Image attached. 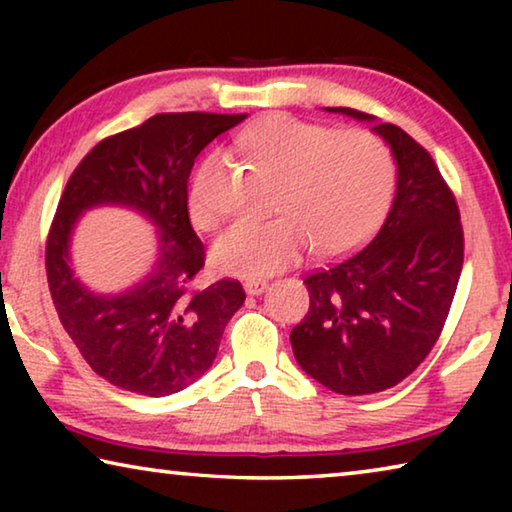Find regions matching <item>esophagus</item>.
<instances>
[{
    "instance_id": "obj_1",
    "label": "esophagus",
    "mask_w": 512,
    "mask_h": 512,
    "mask_svg": "<svg viewBox=\"0 0 512 512\" xmlns=\"http://www.w3.org/2000/svg\"><path fill=\"white\" fill-rule=\"evenodd\" d=\"M268 287L266 280H246L244 282V289L248 296H259V293H264Z\"/></svg>"
}]
</instances>
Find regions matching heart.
<instances>
[{"instance_id":"1","label":"heart","mask_w":512,"mask_h":512,"mask_svg":"<svg viewBox=\"0 0 512 512\" xmlns=\"http://www.w3.org/2000/svg\"><path fill=\"white\" fill-rule=\"evenodd\" d=\"M237 151L277 176L271 219H239L214 241L210 262L235 277H266L298 262L302 250L339 255L361 244L384 219L395 164L388 146L366 131H343L291 115H266L246 126ZM219 155H207L189 185V216L212 230L219 205L212 187Z\"/></svg>"}]
</instances>
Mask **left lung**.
I'll return each mask as SVG.
<instances>
[{"label":"left lung","mask_w":512,"mask_h":512,"mask_svg":"<svg viewBox=\"0 0 512 512\" xmlns=\"http://www.w3.org/2000/svg\"><path fill=\"white\" fill-rule=\"evenodd\" d=\"M366 121L397 167L395 198L366 248L305 277L309 311L291 332L298 366L341 395L400 384L436 345L463 268L454 194L422 146L366 112L325 108Z\"/></svg>","instance_id":"obj_1"}]
</instances>
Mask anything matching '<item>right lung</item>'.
Masks as SVG:
<instances>
[{
  "mask_svg": "<svg viewBox=\"0 0 512 512\" xmlns=\"http://www.w3.org/2000/svg\"><path fill=\"white\" fill-rule=\"evenodd\" d=\"M248 115L164 112L99 142L60 196L47 239V280L60 323L99 377L137 395L164 397L201 379L225 325L244 305L235 280L192 289L205 264L189 223L187 183L207 144ZM126 206L159 232L152 271L119 294H99L71 266V235L88 209Z\"/></svg>",
  "mask_w": 512,
  "mask_h": 512,
  "instance_id": "obj_1",
  "label": "right lung"
}]
</instances>
